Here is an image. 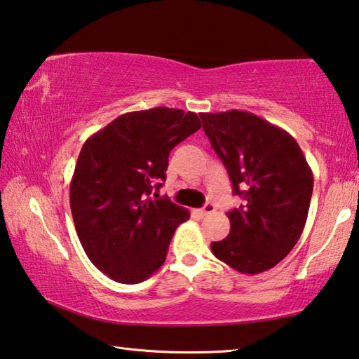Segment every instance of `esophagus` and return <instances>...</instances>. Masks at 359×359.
Segmentation results:
<instances>
[{
  "instance_id": "obj_1",
  "label": "esophagus",
  "mask_w": 359,
  "mask_h": 359,
  "mask_svg": "<svg viewBox=\"0 0 359 359\" xmlns=\"http://www.w3.org/2000/svg\"><path fill=\"white\" fill-rule=\"evenodd\" d=\"M214 211H216V206H214L212 203H206V205L203 206L200 211H198V214H200L201 217H205V216H208V214H211V212H214Z\"/></svg>"
}]
</instances>
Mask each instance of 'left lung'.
<instances>
[{"instance_id": "1", "label": "left lung", "mask_w": 359, "mask_h": 359, "mask_svg": "<svg viewBox=\"0 0 359 359\" xmlns=\"http://www.w3.org/2000/svg\"><path fill=\"white\" fill-rule=\"evenodd\" d=\"M203 130L245 203L227 212L231 232L212 242L217 259L242 274L279 264L295 247L313 195V172L290 133L247 111L201 112Z\"/></svg>"}]
</instances>
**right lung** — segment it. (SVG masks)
I'll list each match as a JSON object with an SVG mask.
<instances>
[{
  "instance_id": "add662e5",
  "label": "right lung",
  "mask_w": 359,
  "mask_h": 359,
  "mask_svg": "<svg viewBox=\"0 0 359 359\" xmlns=\"http://www.w3.org/2000/svg\"><path fill=\"white\" fill-rule=\"evenodd\" d=\"M201 122L195 112L133 111L83 143L71 180V211L88 259L121 283L147 280L165 261L170 238L190 212L163 187L169 153Z\"/></svg>"
}]
</instances>
